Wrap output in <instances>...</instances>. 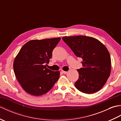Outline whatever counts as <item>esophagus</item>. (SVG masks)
I'll list each match as a JSON object with an SVG mask.
<instances>
[{"mask_svg": "<svg viewBox=\"0 0 121 121\" xmlns=\"http://www.w3.org/2000/svg\"><path fill=\"white\" fill-rule=\"evenodd\" d=\"M61 72H62L63 74H66V73H68V72L67 71H63V70H61Z\"/></svg>", "mask_w": 121, "mask_h": 121, "instance_id": "esophagus-1", "label": "esophagus"}]
</instances>
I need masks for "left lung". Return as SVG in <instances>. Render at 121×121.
I'll return each instance as SVG.
<instances>
[{
    "label": "left lung",
    "instance_id": "8db88e82",
    "mask_svg": "<svg viewBox=\"0 0 121 121\" xmlns=\"http://www.w3.org/2000/svg\"><path fill=\"white\" fill-rule=\"evenodd\" d=\"M62 39L76 56L83 59V68L78 70L76 88L88 94L99 91L111 73V57L106 46L96 38L86 36L63 37Z\"/></svg>",
    "mask_w": 121,
    "mask_h": 121
}]
</instances>
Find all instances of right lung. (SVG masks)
I'll return each mask as SVG.
<instances>
[{
	"mask_svg": "<svg viewBox=\"0 0 121 121\" xmlns=\"http://www.w3.org/2000/svg\"><path fill=\"white\" fill-rule=\"evenodd\" d=\"M60 39L58 37L30 40L20 49L14 59L13 69L18 82L27 93L41 96L49 91L58 80L59 71H51L46 65Z\"/></svg>",
	"mask_w": 121,
	"mask_h": 121,
	"instance_id": "add662e5",
	"label": "right lung"
}]
</instances>
